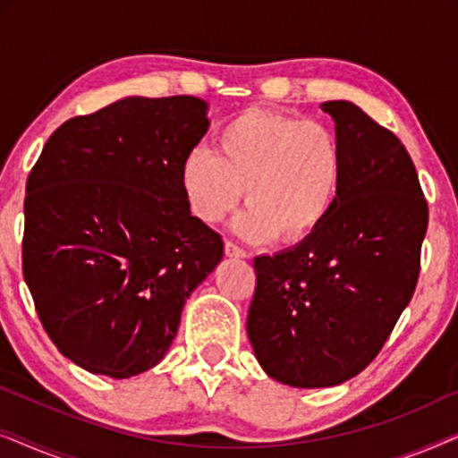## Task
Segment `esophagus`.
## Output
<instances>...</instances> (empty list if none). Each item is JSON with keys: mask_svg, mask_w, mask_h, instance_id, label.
<instances>
[{"mask_svg": "<svg viewBox=\"0 0 458 458\" xmlns=\"http://www.w3.org/2000/svg\"><path fill=\"white\" fill-rule=\"evenodd\" d=\"M225 254L229 256V259H246V250L243 248H240L237 246V243H233V242H225Z\"/></svg>", "mask_w": 458, "mask_h": 458, "instance_id": "obj_1", "label": "esophagus"}]
</instances>
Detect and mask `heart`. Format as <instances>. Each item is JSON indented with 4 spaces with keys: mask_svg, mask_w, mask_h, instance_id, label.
Listing matches in <instances>:
<instances>
[{
    "mask_svg": "<svg viewBox=\"0 0 458 458\" xmlns=\"http://www.w3.org/2000/svg\"><path fill=\"white\" fill-rule=\"evenodd\" d=\"M344 148L335 131L279 110L252 108L218 129L215 152L193 148L181 187L199 221L218 223L240 204L235 231L252 242L300 243L315 235L340 198Z\"/></svg>",
    "mask_w": 458,
    "mask_h": 458,
    "instance_id": "b5f03b06",
    "label": "heart"
}]
</instances>
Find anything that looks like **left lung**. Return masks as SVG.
I'll return each instance as SVG.
<instances>
[{"label":"left lung","mask_w":458,"mask_h":458,"mask_svg":"<svg viewBox=\"0 0 458 458\" xmlns=\"http://www.w3.org/2000/svg\"><path fill=\"white\" fill-rule=\"evenodd\" d=\"M344 148V183L309 240L254 259L248 337L268 377L329 387L359 375L415 293L428 202L409 152L352 102L321 104Z\"/></svg>","instance_id":"left-lung-1"}]
</instances>
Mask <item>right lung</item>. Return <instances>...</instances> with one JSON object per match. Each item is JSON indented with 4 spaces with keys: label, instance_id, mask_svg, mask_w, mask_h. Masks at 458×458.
<instances>
[{
    "label": "right lung",
    "instance_id": "obj_1",
    "mask_svg": "<svg viewBox=\"0 0 458 458\" xmlns=\"http://www.w3.org/2000/svg\"><path fill=\"white\" fill-rule=\"evenodd\" d=\"M206 110L193 96L118 99L60 124L29 174L24 281L49 340L85 371L127 379L158 365L223 259L181 187Z\"/></svg>",
    "mask_w": 458,
    "mask_h": 458
}]
</instances>
